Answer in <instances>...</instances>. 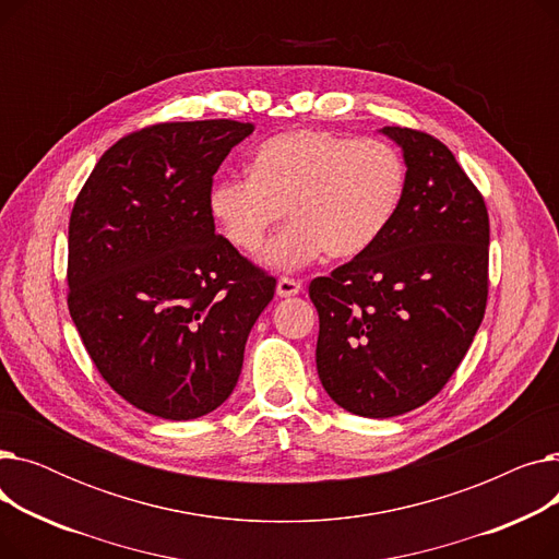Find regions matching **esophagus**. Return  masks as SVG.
I'll use <instances>...</instances> for the list:
<instances>
[{
  "mask_svg": "<svg viewBox=\"0 0 559 559\" xmlns=\"http://www.w3.org/2000/svg\"><path fill=\"white\" fill-rule=\"evenodd\" d=\"M301 289H304L301 281L289 278V276H281L278 283H276V295L278 297H295V295H299Z\"/></svg>",
  "mask_w": 559,
  "mask_h": 559,
  "instance_id": "esophagus-1",
  "label": "esophagus"
}]
</instances>
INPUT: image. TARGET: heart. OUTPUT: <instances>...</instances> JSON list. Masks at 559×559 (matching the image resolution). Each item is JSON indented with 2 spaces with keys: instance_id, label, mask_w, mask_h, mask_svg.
I'll use <instances>...</instances> for the list:
<instances>
[{
  "instance_id": "1",
  "label": "heart",
  "mask_w": 559,
  "mask_h": 559,
  "mask_svg": "<svg viewBox=\"0 0 559 559\" xmlns=\"http://www.w3.org/2000/svg\"><path fill=\"white\" fill-rule=\"evenodd\" d=\"M403 188L405 165L390 142L297 129L258 146L251 176L219 179L209 209L224 240L249 255L287 213L267 262L297 270L321 251L354 258L369 249L392 224Z\"/></svg>"
}]
</instances>
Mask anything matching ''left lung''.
<instances>
[{"label":"left lung","mask_w":559,"mask_h":559,"mask_svg":"<svg viewBox=\"0 0 559 559\" xmlns=\"http://www.w3.org/2000/svg\"><path fill=\"white\" fill-rule=\"evenodd\" d=\"M407 165L392 224L310 283L317 373L348 413L388 419L442 392L472 346L489 295V215L444 142L385 127Z\"/></svg>","instance_id":"8db88e82"}]
</instances>
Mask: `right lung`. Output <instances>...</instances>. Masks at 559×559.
Listing matches in <instances>:
<instances>
[{
  "mask_svg": "<svg viewBox=\"0 0 559 559\" xmlns=\"http://www.w3.org/2000/svg\"><path fill=\"white\" fill-rule=\"evenodd\" d=\"M251 122H158L117 140L70 215L68 308L106 383L146 415L188 421L238 383L274 299L209 209L213 176Z\"/></svg>",
  "mask_w": 559,
  "mask_h": 559,
  "instance_id": "add662e5",
  "label": "right lung"
}]
</instances>
